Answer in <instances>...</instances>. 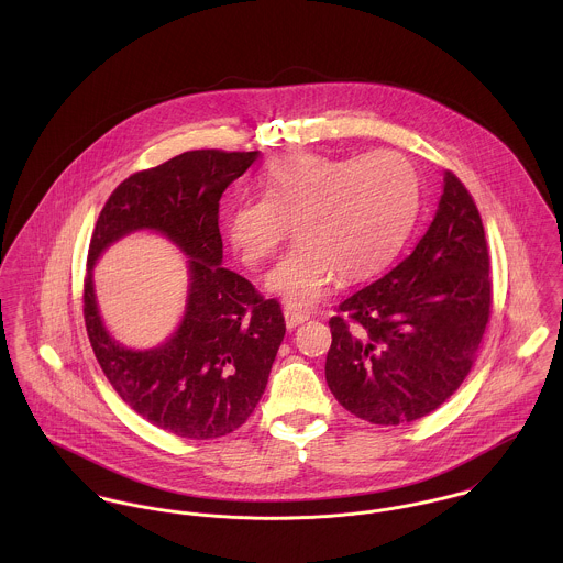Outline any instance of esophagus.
<instances>
[{
    "instance_id": "34e87169",
    "label": "esophagus",
    "mask_w": 563,
    "mask_h": 563,
    "mask_svg": "<svg viewBox=\"0 0 563 563\" xmlns=\"http://www.w3.org/2000/svg\"><path fill=\"white\" fill-rule=\"evenodd\" d=\"M284 319H286V324H288V329H295L297 324H301V322L308 321V319H310V314H308V312H303V310L286 308V310H284Z\"/></svg>"
}]
</instances>
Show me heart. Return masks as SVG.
Segmentation results:
<instances>
[{
	"label": "heart",
	"mask_w": 563,
	"mask_h": 563,
	"mask_svg": "<svg viewBox=\"0 0 563 563\" xmlns=\"http://www.w3.org/2000/svg\"><path fill=\"white\" fill-rule=\"evenodd\" d=\"M262 190L228 210V239L249 268H260L292 223L297 242L266 284L297 308L317 303L335 279L351 284L386 268L420 208L416 166L388 150L364 156L290 152L268 162Z\"/></svg>",
	"instance_id": "heart-1"
}]
</instances>
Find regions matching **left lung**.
I'll use <instances>...</instances> for the list:
<instances>
[{
	"instance_id": "left-lung-1",
	"label": "left lung",
	"mask_w": 563,
	"mask_h": 563,
	"mask_svg": "<svg viewBox=\"0 0 563 563\" xmlns=\"http://www.w3.org/2000/svg\"><path fill=\"white\" fill-rule=\"evenodd\" d=\"M329 319L327 386L373 424L413 422L468 377L492 312L482 214L446 170L438 212L413 251Z\"/></svg>"
}]
</instances>
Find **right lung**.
Listing matches in <instances>:
<instances>
[{
  "instance_id": "right-lung-1",
  "label": "right lung",
  "mask_w": 563,
  "mask_h": 563,
  "mask_svg": "<svg viewBox=\"0 0 563 563\" xmlns=\"http://www.w3.org/2000/svg\"><path fill=\"white\" fill-rule=\"evenodd\" d=\"M257 152L197 150L123 179L95 223L81 288L92 353L114 388L145 420L188 440L236 431L262 399L286 333L277 299L221 266L219 201ZM134 229H156L191 255V295L176 335L154 352H130L102 329L89 268Z\"/></svg>"
}]
</instances>
